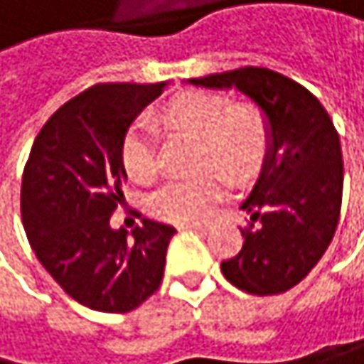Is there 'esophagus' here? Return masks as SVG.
Returning <instances> with one entry per match:
<instances>
[{
  "label": "esophagus",
  "instance_id": "1",
  "mask_svg": "<svg viewBox=\"0 0 364 364\" xmlns=\"http://www.w3.org/2000/svg\"><path fill=\"white\" fill-rule=\"evenodd\" d=\"M178 229H190V231H207V225H200V223H186V225H178Z\"/></svg>",
  "mask_w": 364,
  "mask_h": 364
}]
</instances>
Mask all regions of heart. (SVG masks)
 Listing matches in <instances>:
<instances>
[{
  "mask_svg": "<svg viewBox=\"0 0 364 364\" xmlns=\"http://www.w3.org/2000/svg\"><path fill=\"white\" fill-rule=\"evenodd\" d=\"M161 124L181 135L198 137L196 178H181L150 196V214L168 223H200L223 196V175L233 186L253 181L273 146L271 119L255 100H229L216 91H181L161 107ZM129 176L146 183L157 174V139L150 127L135 124L122 141ZM220 169V173L218 170Z\"/></svg>",
  "mask_w": 364,
  "mask_h": 364,
  "instance_id": "b5f03b06",
  "label": "heart"
}]
</instances>
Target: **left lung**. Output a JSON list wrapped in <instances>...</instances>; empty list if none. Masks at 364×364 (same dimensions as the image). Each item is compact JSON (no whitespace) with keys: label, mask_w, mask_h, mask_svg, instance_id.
<instances>
[{"label":"left lung","mask_w":364,"mask_h":364,"mask_svg":"<svg viewBox=\"0 0 364 364\" xmlns=\"http://www.w3.org/2000/svg\"><path fill=\"white\" fill-rule=\"evenodd\" d=\"M200 87H237L267 111L273 146L257 186L242 203V247L220 264L251 295H279L323 257L341 218L343 152L326 107L304 85L269 67H240L192 78Z\"/></svg>","instance_id":"obj_1"}]
</instances>
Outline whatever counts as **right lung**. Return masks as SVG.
<instances>
[{
    "mask_svg": "<svg viewBox=\"0 0 364 364\" xmlns=\"http://www.w3.org/2000/svg\"><path fill=\"white\" fill-rule=\"evenodd\" d=\"M164 82H102L65 102L38 131L21 181L28 242L78 304L124 314L161 286L174 227L141 220L133 237L111 229L124 194L122 141Z\"/></svg>",
    "mask_w": 364,
    "mask_h": 364,
    "instance_id": "1",
    "label": "right lung"
}]
</instances>
